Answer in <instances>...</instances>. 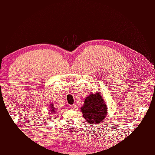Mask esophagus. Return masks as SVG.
Listing matches in <instances>:
<instances>
[{
  "label": "esophagus",
  "instance_id": "esophagus-1",
  "mask_svg": "<svg viewBox=\"0 0 155 155\" xmlns=\"http://www.w3.org/2000/svg\"><path fill=\"white\" fill-rule=\"evenodd\" d=\"M70 109H75V106L74 105H70Z\"/></svg>",
  "mask_w": 155,
  "mask_h": 155
}]
</instances>
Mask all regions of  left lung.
<instances>
[{"label":"left lung","mask_w":155,"mask_h":155,"mask_svg":"<svg viewBox=\"0 0 155 155\" xmlns=\"http://www.w3.org/2000/svg\"><path fill=\"white\" fill-rule=\"evenodd\" d=\"M107 107L101 92L91 93L86 97L81 112L87 122L91 124H101L107 117Z\"/></svg>","instance_id":"1"}]
</instances>
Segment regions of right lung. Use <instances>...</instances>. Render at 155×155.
I'll list each match as a JSON object with an SVG mask.
<instances>
[{
  "mask_svg": "<svg viewBox=\"0 0 155 155\" xmlns=\"http://www.w3.org/2000/svg\"><path fill=\"white\" fill-rule=\"evenodd\" d=\"M50 107V109H49V111H50V113H51V114H55L57 113V110L55 109V108H54V107L53 105V104H51L49 105Z\"/></svg>",
  "mask_w": 155,
  "mask_h": 155,
  "instance_id": "obj_1",
  "label": "right lung"
}]
</instances>
